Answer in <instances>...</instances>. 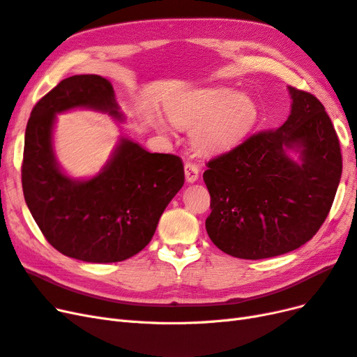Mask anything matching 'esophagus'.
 Returning a JSON list of instances; mask_svg holds the SVG:
<instances>
[{"instance_id": "34e87169", "label": "esophagus", "mask_w": 357, "mask_h": 357, "mask_svg": "<svg viewBox=\"0 0 357 357\" xmlns=\"http://www.w3.org/2000/svg\"><path fill=\"white\" fill-rule=\"evenodd\" d=\"M185 176L188 183H195L199 177V167L197 164H186L185 165Z\"/></svg>"}]
</instances>
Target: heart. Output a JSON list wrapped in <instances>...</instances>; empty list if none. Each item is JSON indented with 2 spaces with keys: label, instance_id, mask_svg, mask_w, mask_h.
Instances as JSON below:
<instances>
[{
  "label": "heart",
  "instance_id": "heart-1",
  "mask_svg": "<svg viewBox=\"0 0 357 357\" xmlns=\"http://www.w3.org/2000/svg\"><path fill=\"white\" fill-rule=\"evenodd\" d=\"M172 121L193 128V142L205 150L240 144L259 122V107L250 95L228 88L198 91L171 112Z\"/></svg>",
  "mask_w": 357,
  "mask_h": 357
}]
</instances>
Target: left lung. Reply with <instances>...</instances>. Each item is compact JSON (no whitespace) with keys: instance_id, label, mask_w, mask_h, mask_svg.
<instances>
[{"instance_id":"8db88e82","label":"left lung","mask_w":357,"mask_h":357,"mask_svg":"<svg viewBox=\"0 0 357 357\" xmlns=\"http://www.w3.org/2000/svg\"><path fill=\"white\" fill-rule=\"evenodd\" d=\"M287 91L286 122L211 159L202 176L211 197L205 229L234 257H274L304 245L340 185V142L325 107L308 92Z\"/></svg>"}]
</instances>
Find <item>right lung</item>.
<instances>
[{
	"label": "right lung",
	"mask_w": 357,
	"mask_h": 357,
	"mask_svg": "<svg viewBox=\"0 0 357 357\" xmlns=\"http://www.w3.org/2000/svg\"><path fill=\"white\" fill-rule=\"evenodd\" d=\"M91 110L123 123L112 83L95 74L62 80L36 104L25 131L22 188L46 240L68 257L121 262L142 252L162 213L185 183L178 156L150 153L121 135L110 159L91 177L74 178L55 152L56 116Z\"/></svg>",
	"instance_id": "right-lung-1"
}]
</instances>
